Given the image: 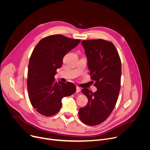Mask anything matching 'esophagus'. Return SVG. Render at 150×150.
Here are the masks:
<instances>
[{
	"label": "esophagus",
	"mask_w": 150,
	"mask_h": 150,
	"mask_svg": "<svg viewBox=\"0 0 150 150\" xmlns=\"http://www.w3.org/2000/svg\"><path fill=\"white\" fill-rule=\"evenodd\" d=\"M76 92L77 93L80 92L81 91V88H79V87H78V86H76Z\"/></svg>",
	"instance_id": "34e87169"
}]
</instances>
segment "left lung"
Here are the masks:
<instances>
[{"label": "left lung", "instance_id": "8db88e82", "mask_svg": "<svg viewBox=\"0 0 150 150\" xmlns=\"http://www.w3.org/2000/svg\"><path fill=\"white\" fill-rule=\"evenodd\" d=\"M82 45L88 60L91 80L97 91L92 93L84 88L82 92L88 103L79 110L80 119L84 124L98 125L112 112L120 90L122 65L114 45L104 39L83 40Z\"/></svg>", "mask_w": 150, "mask_h": 150}]
</instances>
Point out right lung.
Here are the masks:
<instances>
[{
  "label": "right lung",
  "instance_id": "right-lung-1",
  "mask_svg": "<svg viewBox=\"0 0 150 150\" xmlns=\"http://www.w3.org/2000/svg\"><path fill=\"white\" fill-rule=\"evenodd\" d=\"M62 35L42 38L31 54L27 74V89L30 103L36 111L44 116H52L60 110L63 97L76 92L72 83L56 81L57 69L62 64V58L80 43Z\"/></svg>",
  "mask_w": 150,
  "mask_h": 150
}]
</instances>
